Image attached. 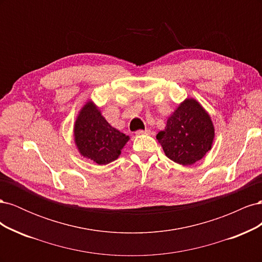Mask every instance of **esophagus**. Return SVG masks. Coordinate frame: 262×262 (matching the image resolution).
Here are the masks:
<instances>
[{
	"mask_svg": "<svg viewBox=\"0 0 262 262\" xmlns=\"http://www.w3.org/2000/svg\"><path fill=\"white\" fill-rule=\"evenodd\" d=\"M137 136H143V134H149V130L145 129V130H138L136 132Z\"/></svg>",
	"mask_w": 262,
	"mask_h": 262,
	"instance_id": "esophagus-1",
	"label": "esophagus"
}]
</instances>
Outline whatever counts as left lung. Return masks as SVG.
Wrapping results in <instances>:
<instances>
[{
    "mask_svg": "<svg viewBox=\"0 0 262 262\" xmlns=\"http://www.w3.org/2000/svg\"><path fill=\"white\" fill-rule=\"evenodd\" d=\"M214 125L199 101L186 98L167 119L156 139L165 155L177 164L190 166L202 160L212 148Z\"/></svg>",
    "mask_w": 262,
    "mask_h": 262,
    "instance_id": "1",
    "label": "left lung"
}]
</instances>
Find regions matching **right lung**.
<instances>
[{"label": "right lung", "mask_w": 262, "mask_h": 262, "mask_svg": "<svg viewBox=\"0 0 262 262\" xmlns=\"http://www.w3.org/2000/svg\"><path fill=\"white\" fill-rule=\"evenodd\" d=\"M75 146L83 157L98 165H107L120 156L129 136L110 125L99 107L90 99L85 102L73 126Z\"/></svg>", "instance_id": "add662e5"}]
</instances>
